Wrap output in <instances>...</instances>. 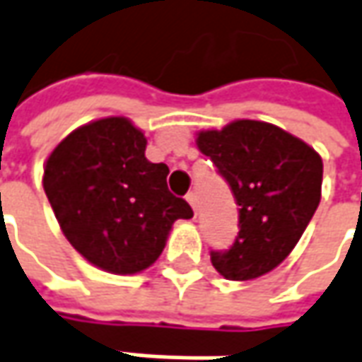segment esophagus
Listing matches in <instances>:
<instances>
[{
    "mask_svg": "<svg viewBox=\"0 0 362 362\" xmlns=\"http://www.w3.org/2000/svg\"><path fill=\"white\" fill-rule=\"evenodd\" d=\"M186 200H188V204L192 206V210L196 212V210H198V198H196V194L190 192L188 196H186Z\"/></svg>",
    "mask_w": 362,
    "mask_h": 362,
    "instance_id": "34e87169",
    "label": "esophagus"
}]
</instances>
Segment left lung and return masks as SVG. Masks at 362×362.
<instances>
[{
	"instance_id": "8db88e82",
	"label": "left lung",
	"mask_w": 362,
	"mask_h": 362,
	"mask_svg": "<svg viewBox=\"0 0 362 362\" xmlns=\"http://www.w3.org/2000/svg\"><path fill=\"white\" fill-rule=\"evenodd\" d=\"M228 182L238 208V236L228 250L210 252L228 281H252L293 252L320 202L322 158L286 130L260 119H234L196 134Z\"/></svg>"
}]
</instances>
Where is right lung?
Listing matches in <instances>:
<instances>
[{
	"instance_id": "add662e5",
	"label": "right lung",
	"mask_w": 362,
	"mask_h": 362,
	"mask_svg": "<svg viewBox=\"0 0 362 362\" xmlns=\"http://www.w3.org/2000/svg\"><path fill=\"white\" fill-rule=\"evenodd\" d=\"M146 136L124 116L83 124L44 164V190L59 228L90 264L136 274L162 255L172 224L192 218L170 194L166 164L146 158Z\"/></svg>"
}]
</instances>
